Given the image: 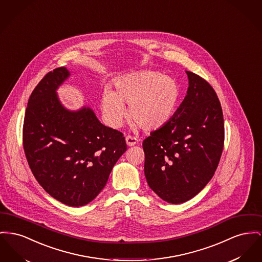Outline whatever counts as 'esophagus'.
<instances>
[{"label":"esophagus","mask_w":262,"mask_h":262,"mask_svg":"<svg viewBox=\"0 0 262 262\" xmlns=\"http://www.w3.org/2000/svg\"><path fill=\"white\" fill-rule=\"evenodd\" d=\"M125 142H126L127 146H134L139 142V140H138V139L134 138V137L127 136V137H125Z\"/></svg>","instance_id":"esophagus-1"}]
</instances>
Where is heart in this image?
Here are the masks:
<instances>
[{
  "mask_svg": "<svg viewBox=\"0 0 262 262\" xmlns=\"http://www.w3.org/2000/svg\"><path fill=\"white\" fill-rule=\"evenodd\" d=\"M115 92L106 89L101 108L106 122L119 127L126 116L123 104L129 105L130 119L144 130L163 127L173 119L181 91L177 81L160 72L143 70L118 78Z\"/></svg>",
  "mask_w": 262,
  "mask_h": 262,
  "instance_id": "1",
  "label": "heart"
}]
</instances>
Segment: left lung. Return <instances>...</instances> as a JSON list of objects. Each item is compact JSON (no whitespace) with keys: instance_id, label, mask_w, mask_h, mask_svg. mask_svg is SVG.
<instances>
[{"instance_id":"8db88e82","label":"left lung","mask_w":262,"mask_h":262,"mask_svg":"<svg viewBox=\"0 0 262 262\" xmlns=\"http://www.w3.org/2000/svg\"><path fill=\"white\" fill-rule=\"evenodd\" d=\"M188 89L173 119L142 142L148 186L170 204L192 199L215 174L224 147L223 111L212 86L186 71Z\"/></svg>"}]
</instances>
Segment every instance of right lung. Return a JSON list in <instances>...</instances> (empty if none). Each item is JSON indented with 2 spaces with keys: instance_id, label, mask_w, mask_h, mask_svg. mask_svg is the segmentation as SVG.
<instances>
[{
  "instance_id": "right-lung-1",
  "label": "right lung",
  "mask_w": 262,
  "mask_h": 262,
  "mask_svg": "<svg viewBox=\"0 0 262 262\" xmlns=\"http://www.w3.org/2000/svg\"><path fill=\"white\" fill-rule=\"evenodd\" d=\"M69 77L67 68H56L34 88L26 110L23 141L40 186L62 204L81 207L104 189L126 144L123 134L104 125L90 107H64L57 90Z\"/></svg>"
}]
</instances>
